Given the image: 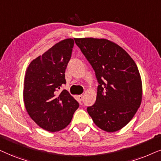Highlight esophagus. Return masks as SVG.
Wrapping results in <instances>:
<instances>
[{"instance_id": "34e87169", "label": "esophagus", "mask_w": 161, "mask_h": 161, "mask_svg": "<svg viewBox=\"0 0 161 161\" xmlns=\"http://www.w3.org/2000/svg\"><path fill=\"white\" fill-rule=\"evenodd\" d=\"M77 97H78L79 101H82L83 98H84V96H83V95H79L78 96H77Z\"/></svg>"}]
</instances>
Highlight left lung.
Listing matches in <instances>:
<instances>
[{"label": "left lung", "instance_id": "1", "mask_svg": "<svg viewBox=\"0 0 161 161\" xmlns=\"http://www.w3.org/2000/svg\"><path fill=\"white\" fill-rule=\"evenodd\" d=\"M96 74V102L87 111L98 127L121 130L136 114L142 99V83L136 63L119 45L106 39L76 38Z\"/></svg>", "mask_w": 161, "mask_h": 161}]
</instances>
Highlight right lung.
<instances>
[{
	"label": "right lung",
	"mask_w": 161,
	"mask_h": 161,
	"mask_svg": "<svg viewBox=\"0 0 161 161\" xmlns=\"http://www.w3.org/2000/svg\"><path fill=\"white\" fill-rule=\"evenodd\" d=\"M74 40L69 38L57 42L42 56L31 62L24 79L23 100L31 119L49 132L67 127L79 104L63 90L65 72L71 57Z\"/></svg>",
	"instance_id": "right-lung-1"
}]
</instances>
